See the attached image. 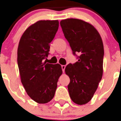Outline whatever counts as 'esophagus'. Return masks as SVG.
<instances>
[{
	"instance_id": "obj_1",
	"label": "esophagus",
	"mask_w": 121,
	"mask_h": 121,
	"mask_svg": "<svg viewBox=\"0 0 121 121\" xmlns=\"http://www.w3.org/2000/svg\"><path fill=\"white\" fill-rule=\"evenodd\" d=\"M61 67H62V71L63 72H64V71H65V65H61Z\"/></svg>"
}]
</instances>
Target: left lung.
Masks as SVG:
<instances>
[{"mask_svg": "<svg viewBox=\"0 0 121 121\" xmlns=\"http://www.w3.org/2000/svg\"><path fill=\"white\" fill-rule=\"evenodd\" d=\"M60 24L73 53L79 54L78 61L65 70L70 79L69 95L74 103L84 105L92 99L103 74L102 38L92 25L81 19H64Z\"/></svg>", "mask_w": 121, "mask_h": 121, "instance_id": "8db88e82", "label": "left lung"}]
</instances>
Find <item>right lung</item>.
Returning <instances> with one entry per match:
<instances>
[{
    "label": "right lung",
    "instance_id": "add662e5",
    "mask_svg": "<svg viewBox=\"0 0 121 121\" xmlns=\"http://www.w3.org/2000/svg\"><path fill=\"white\" fill-rule=\"evenodd\" d=\"M59 28V21H39L23 33L17 48V64L21 80L26 93L39 104L50 102L55 95L62 74L59 64L43 62L48 57L50 43Z\"/></svg>",
    "mask_w": 121,
    "mask_h": 121
}]
</instances>
